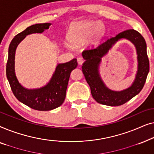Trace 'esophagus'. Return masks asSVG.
I'll list each match as a JSON object with an SVG mask.
<instances>
[{
    "label": "esophagus",
    "mask_w": 154,
    "mask_h": 154,
    "mask_svg": "<svg viewBox=\"0 0 154 154\" xmlns=\"http://www.w3.org/2000/svg\"><path fill=\"white\" fill-rule=\"evenodd\" d=\"M77 61H78V63H79V65H82L83 64V62H85L84 59L83 57H78Z\"/></svg>",
    "instance_id": "esophagus-1"
}]
</instances>
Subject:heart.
I'll use <instances>...</instances> for the list:
<instances>
[{
	"label": "heart",
	"instance_id": "b5f03b06",
	"mask_svg": "<svg viewBox=\"0 0 154 154\" xmlns=\"http://www.w3.org/2000/svg\"><path fill=\"white\" fill-rule=\"evenodd\" d=\"M101 24L98 22L85 21L73 24L69 31L68 38L71 43L75 45L85 43L92 35L99 36L101 34Z\"/></svg>",
	"mask_w": 154,
	"mask_h": 154
}]
</instances>
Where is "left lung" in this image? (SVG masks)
I'll list each match as a JSON object with an SVG mask.
<instances>
[{
	"mask_svg": "<svg viewBox=\"0 0 154 154\" xmlns=\"http://www.w3.org/2000/svg\"><path fill=\"white\" fill-rule=\"evenodd\" d=\"M121 38L128 39L136 45L138 52V71L131 87L123 91L115 92L105 86L98 75V66L100 58L108 52L112 45ZM82 55L86 60L82 66V71L89 84L92 97L97 102L107 106H120L140 93L144 87L149 71V61L146 41L138 31L134 29L124 31L114 37L108 38L96 48L83 50Z\"/></svg>",
	"mask_w": 154,
	"mask_h": 154,
	"instance_id": "8db88e82",
	"label": "left lung"
}]
</instances>
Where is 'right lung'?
I'll return each mask as SVG.
<instances>
[{
  "instance_id": "add662e5",
  "label": "right lung",
  "mask_w": 154,
  "mask_h": 154,
  "mask_svg": "<svg viewBox=\"0 0 154 154\" xmlns=\"http://www.w3.org/2000/svg\"><path fill=\"white\" fill-rule=\"evenodd\" d=\"M50 23L30 26L16 35L12 40L8 50L6 64V75L14 95L23 104L38 111H50L57 108L64 102L71 71L78 66L76 59L59 64L49 83L39 89L28 90L19 83L14 73V55L18 44L26 35L34 33H43L49 28Z\"/></svg>"
}]
</instances>
